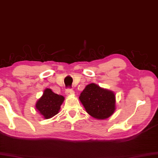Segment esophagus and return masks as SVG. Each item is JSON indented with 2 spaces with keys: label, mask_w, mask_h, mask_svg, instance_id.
Segmentation results:
<instances>
[{
  "label": "esophagus",
  "mask_w": 158,
  "mask_h": 158,
  "mask_svg": "<svg viewBox=\"0 0 158 158\" xmlns=\"http://www.w3.org/2000/svg\"><path fill=\"white\" fill-rule=\"evenodd\" d=\"M65 94L67 95H70L74 94V90H72L71 88H67L65 90Z\"/></svg>",
  "instance_id": "1"
}]
</instances>
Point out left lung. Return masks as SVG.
I'll return each instance as SVG.
<instances>
[{
    "label": "left lung",
    "mask_w": 158,
    "mask_h": 158,
    "mask_svg": "<svg viewBox=\"0 0 158 158\" xmlns=\"http://www.w3.org/2000/svg\"><path fill=\"white\" fill-rule=\"evenodd\" d=\"M79 99L87 113L96 119L109 118L115 110V95L113 92L94 83L85 87Z\"/></svg>",
    "instance_id": "left-lung-1"
}]
</instances>
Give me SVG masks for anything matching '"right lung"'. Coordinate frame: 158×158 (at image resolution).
<instances>
[{
    "mask_svg": "<svg viewBox=\"0 0 158 158\" xmlns=\"http://www.w3.org/2000/svg\"><path fill=\"white\" fill-rule=\"evenodd\" d=\"M64 97L54 93L51 89L44 90L43 95L35 105L36 109L45 119L51 118L58 113Z\"/></svg>",
    "mask_w": 158,
    "mask_h": 158,
    "instance_id": "obj_1",
    "label": "right lung"
}]
</instances>
